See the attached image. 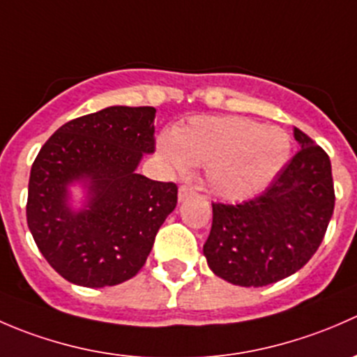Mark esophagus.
I'll use <instances>...</instances> for the list:
<instances>
[{
    "mask_svg": "<svg viewBox=\"0 0 357 357\" xmlns=\"http://www.w3.org/2000/svg\"><path fill=\"white\" fill-rule=\"evenodd\" d=\"M192 195H193V188H190V186H181V188L178 190V199H179V202L186 200V199H188V197H192Z\"/></svg>",
    "mask_w": 357,
    "mask_h": 357,
    "instance_id": "34e87169",
    "label": "esophagus"
}]
</instances>
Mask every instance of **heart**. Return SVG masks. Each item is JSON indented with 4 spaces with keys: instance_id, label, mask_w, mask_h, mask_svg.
Returning <instances> with one entry per match:
<instances>
[{
    "instance_id": "b5f03b06",
    "label": "heart",
    "mask_w": 357,
    "mask_h": 357,
    "mask_svg": "<svg viewBox=\"0 0 357 357\" xmlns=\"http://www.w3.org/2000/svg\"><path fill=\"white\" fill-rule=\"evenodd\" d=\"M290 136L276 126L245 117L199 115L158 136L157 150L172 171L186 174L204 165L215 197L247 200L264 192L290 157Z\"/></svg>"
}]
</instances>
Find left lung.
I'll return each mask as SVG.
<instances>
[{
    "label": "left lung",
    "instance_id": "left-lung-1",
    "mask_svg": "<svg viewBox=\"0 0 357 357\" xmlns=\"http://www.w3.org/2000/svg\"><path fill=\"white\" fill-rule=\"evenodd\" d=\"M298 150L261 197L212 204L204 255L215 276L238 287H266L307 264L333 214L332 164L321 146L294 129Z\"/></svg>",
    "mask_w": 357,
    "mask_h": 357
}]
</instances>
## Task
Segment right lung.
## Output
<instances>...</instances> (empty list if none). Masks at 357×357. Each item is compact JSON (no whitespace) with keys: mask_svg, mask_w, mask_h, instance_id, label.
Instances as JSON below:
<instances>
[{"mask_svg":"<svg viewBox=\"0 0 357 357\" xmlns=\"http://www.w3.org/2000/svg\"><path fill=\"white\" fill-rule=\"evenodd\" d=\"M153 107H107L68 121L43 145L29 178L27 225L53 269L81 287H114L145 264L178 204L174 183L138 174L155 152ZM81 185V208L71 186Z\"/></svg>","mask_w":357,"mask_h":357,"instance_id":"1","label":"right lung"}]
</instances>
